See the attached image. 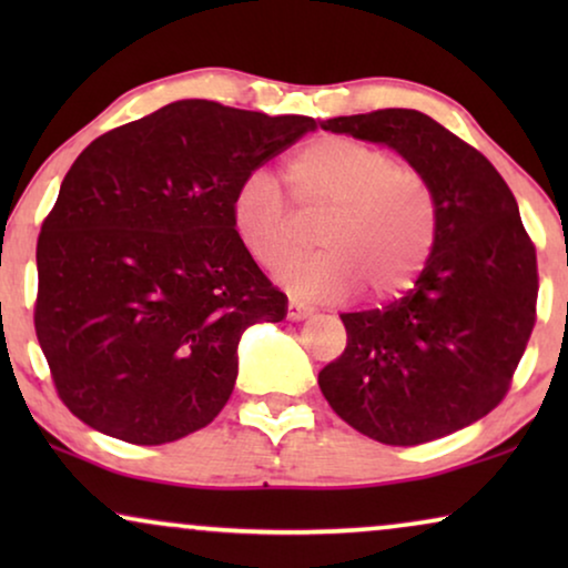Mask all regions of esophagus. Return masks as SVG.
Returning a JSON list of instances; mask_svg holds the SVG:
<instances>
[{"label":"esophagus","mask_w":568,"mask_h":568,"mask_svg":"<svg viewBox=\"0 0 568 568\" xmlns=\"http://www.w3.org/2000/svg\"><path fill=\"white\" fill-rule=\"evenodd\" d=\"M286 315H290V321H305L307 315H313V307L297 297H290V310H286Z\"/></svg>","instance_id":"obj_1"}]
</instances>
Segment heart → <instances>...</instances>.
Returning a JSON list of instances; mask_svg holds the SVG:
<instances>
[{
  "label": "heart",
  "instance_id": "obj_1",
  "mask_svg": "<svg viewBox=\"0 0 568 568\" xmlns=\"http://www.w3.org/2000/svg\"><path fill=\"white\" fill-rule=\"evenodd\" d=\"M286 191L300 212H325L317 224L321 253L290 255L302 243L297 216L266 173L247 175L232 199V227L261 266L307 297L336 300L367 286L395 297L424 274L439 235V209L429 181L398 165L383 146L348 136H317L284 168Z\"/></svg>",
  "mask_w": 568,
  "mask_h": 568
}]
</instances>
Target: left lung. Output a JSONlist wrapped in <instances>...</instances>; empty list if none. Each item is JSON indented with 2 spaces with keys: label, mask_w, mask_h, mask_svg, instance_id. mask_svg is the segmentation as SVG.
<instances>
[{
  "label": "left lung",
  "mask_w": 568,
  "mask_h": 568,
  "mask_svg": "<svg viewBox=\"0 0 568 568\" xmlns=\"http://www.w3.org/2000/svg\"><path fill=\"white\" fill-rule=\"evenodd\" d=\"M321 126L387 144L422 173L439 235L406 297L341 315L346 348L317 385L348 426L383 445L447 437L499 406L530 341L538 261L517 201L476 146L426 113L385 108Z\"/></svg>",
  "instance_id": "obj_1"
}]
</instances>
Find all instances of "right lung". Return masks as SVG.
Listing matches in <instances>:
<instances>
[{
  "label": "right lung",
  "instance_id": "obj_1",
  "mask_svg": "<svg viewBox=\"0 0 568 568\" xmlns=\"http://www.w3.org/2000/svg\"><path fill=\"white\" fill-rule=\"evenodd\" d=\"M317 123L178 100L98 136L36 247V336L59 398L92 429L165 445L230 400L237 344L286 294L232 227V199Z\"/></svg>",
  "mask_w": 568,
  "mask_h": 568
}]
</instances>
